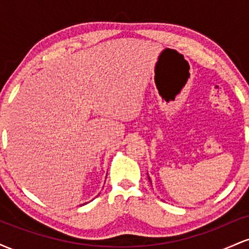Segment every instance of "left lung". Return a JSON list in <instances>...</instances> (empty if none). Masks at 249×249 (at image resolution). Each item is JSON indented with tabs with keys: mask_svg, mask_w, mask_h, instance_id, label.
<instances>
[{
	"mask_svg": "<svg viewBox=\"0 0 249 249\" xmlns=\"http://www.w3.org/2000/svg\"><path fill=\"white\" fill-rule=\"evenodd\" d=\"M148 179H150V178H148ZM150 181H151V180H150Z\"/></svg>",
	"mask_w": 249,
	"mask_h": 249,
	"instance_id": "1",
	"label": "left lung"
}]
</instances>
